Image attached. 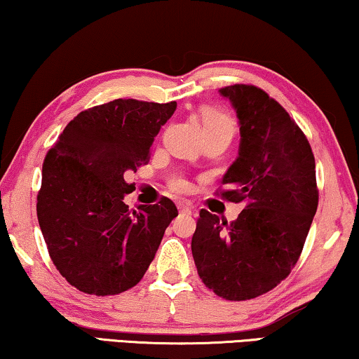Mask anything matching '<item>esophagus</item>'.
Segmentation results:
<instances>
[{
    "label": "esophagus",
    "instance_id": "obj_1",
    "mask_svg": "<svg viewBox=\"0 0 359 359\" xmlns=\"http://www.w3.org/2000/svg\"><path fill=\"white\" fill-rule=\"evenodd\" d=\"M178 209H180V214H184V215H191V207L183 204V202H180L178 204Z\"/></svg>",
    "mask_w": 359,
    "mask_h": 359
}]
</instances>
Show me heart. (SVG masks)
I'll return each instance as SVG.
<instances>
[{
  "label": "heart",
  "mask_w": 359,
  "mask_h": 359,
  "mask_svg": "<svg viewBox=\"0 0 359 359\" xmlns=\"http://www.w3.org/2000/svg\"><path fill=\"white\" fill-rule=\"evenodd\" d=\"M201 123H202V129H204L205 133V137L226 136L233 139V136L236 134V123L233 121V118L230 115H226L225 111L218 110V108H214V107L202 108ZM173 188L176 191H184L186 181L184 180L173 181Z\"/></svg>",
  "instance_id": "obj_1"
}]
</instances>
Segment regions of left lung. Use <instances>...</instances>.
<instances>
[{
	"mask_svg": "<svg viewBox=\"0 0 359 359\" xmlns=\"http://www.w3.org/2000/svg\"><path fill=\"white\" fill-rule=\"evenodd\" d=\"M240 119V155L217 191L244 202L235 222L202 209L191 249L197 273L228 301L257 298L296 266L319 204L314 154L288 111L251 84L220 89Z\"/></svg>",
	"mask_w": 359,
	"mask_h": 359,
	"instance_id": "obj_1",
	"label": "left lung"
}]
</instances>
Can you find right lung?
Returning <instances> with one entry per match:
<instances>
[{
	"instance_id": "right-lung-1",
	"label": "right lung",
	"mask_w": 359,
	"mask_h": 359,
	"mask_svg": "<svg viewBox=\"0 0 359 359\" xmlns=\"http://www.w3.org/2000/svg\"><path fill=\"white\" fill-rule=\"evenodd\" d=\"M176 102L116 98L81 111L43 160L37 217L51 261L79 292L110 296L141 282L178 209L168 197L129 209L124 175L150 160Z\"/></svg>"
}]
</instances>
